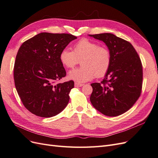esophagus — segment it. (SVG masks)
I'll list each match as a JSON object with an SVG mask.
<instances>
[{
  "instance_id": "34e87169",
  "label": "esophagus",
  "mask_w": 158,
  "mask_h": 158,
  "mask_svg": "<svg viewBox=\"0 0 158 158\" xmlns=\"http://www.w3.org/2000/svg\"><path fill=\"white\" fill-rule=\"evenodd\" d=\"M82 85H84L83 84H79V83H75L74 84V86L76 88H78V87H82Z\"/></svg>"
}]
</instances>
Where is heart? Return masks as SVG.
<instances>
[{"instance_id":"1","label":"heart","mask_w":158,"mask_h":158,"mask_svg":"<svg viewBox=\"0 0 158 158\" xmlns=\"http://www.w3.org/2000/svg\"><path fill=\"white\" fill-rule=\"evenodd\" d=\"M60 63L68 69L73 68L82 60V67L70 70L68 77L76 83L92 80L95 76L102 77L108 72L111 64V55L107 47L86 38L80 40L73 46V51L62 50L59 55Z\"/></svg>"}]
</instances>
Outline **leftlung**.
<instances>
[{"label": "left lung", "mask_w": 158, "mask_h": 158, "mask_svg": "<svg viewBox=\"0 0 158 158\" xmlns=\"http://www.w3.org/2000/svg\"><path fill=\"white\" fill-rule=\"evenodd\" d=\"M104 42L111 64L101 83L91 84L90 102L106 116L116 117L130 109L139 98L142 86V65L131 43L112 33L89 35Z\"/></svg>", "instance_id": "1"}]
</instances>
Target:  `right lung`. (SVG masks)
Wrapping results in <instances>:
<instances>
[{"mask_svg":"<svg viewBox=\"0 0 158 158\" xmlns=\"http://www.w3.org/2000/svg\"><path fill=\"white\" fill-rule=\"evenodd\" d=\"M76 38L68 33L43 32L20 46L14 63V83L22 103L31 113L52 117L68 105L74 81L58 84L55 81L66 74L60 52Z\"/></svg>","mask_w":158,"mask_h":158,"instance_id":"obj_1","label":"right lung"}]
</instances>
